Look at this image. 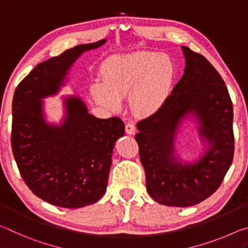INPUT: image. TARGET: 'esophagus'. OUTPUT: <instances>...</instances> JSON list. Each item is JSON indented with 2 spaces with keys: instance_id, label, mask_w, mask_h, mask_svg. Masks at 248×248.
Instances as JSON below:
<instances>
[{
  "instance_id": "obj_1",
  "label": "esophagus",
  "mask_w": 248,
  "mask_h": 248,
  "mask_svg": "<svg viewBox=\"0 0 248 248\" xmlns=\"http://www.w3.org/2000/svg\"><path fill=\"white\" fill-rule=\"evenodd\" d=\"M125 132H126L127 134H129V135H133V134L136 132L135 124L132 123V122H128V123L125 125Z\"/></svg>"
}]
</instances>
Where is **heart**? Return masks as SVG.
Here are the masks:
<instances>
[{
    "mask_svg": "<svg viewBox=\"0 0 248 248\" xmlns=\"http://www.w3.org/2000/svg\"><path fill=\"white\" fill-rule=\"evenodd\" d=\"M103 84L96 82L91 92L94 100L111 111L121 108V100L131 97L133 111L148 116L159 108L171 87L174 68L168 57L152 51H136L107 60Z\"/></svg>",
    "mask_w": 248,
    "mask_h": 248,
    "instance_id": "obj_1",
    "label": "heart"
}]
</instances>
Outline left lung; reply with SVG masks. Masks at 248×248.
Wrapping results in <instances>:
<instances>
[{
  "instance_id": "left-lung-1",
  "label": "left lung",
  "mask_w": 248,
  "mask_h": 248,
  "mask_svg": "<svg viewBox=\"0 0 248 248\" xmlns=\"http://www.w3.org/2000/svg\"><path fill=\"white\" fill-rule=\"evenodd\" d=\"M185 74L158 111L137 123L140 158L146 188L154 200L170 206H191L217 191L234 157L233 105L229 90L208 59L188 47ZM193 112L201 133L211 144L196 164L173 156V139L181 119Z\"/></svg>"
}]
</instances>
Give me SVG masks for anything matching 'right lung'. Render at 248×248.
I'll list each match as a JSON object with an SVG mask.
<instances>
[{
	"mask_svg": "<svg viewBox=\"0 0 248 248\" xmlns=\"http://www.w3.org/2000/svg\"><path fill=\"white\" fill-rule=\"evenodd\" d=\"M104 43L78 45L40 62L14 92L11 145L16 165L35 196L62 208H82L102 198L124 122L117 116L96 119L80 99L69 97L66 120L55 127L44 121L40 99L58 91L83 51Z\"/></svg>",
	"mask_w": 248,
	"mask_h": 248,
	"instance_id": "obj_1",
	"label": "right lung"
}]
</instances>
